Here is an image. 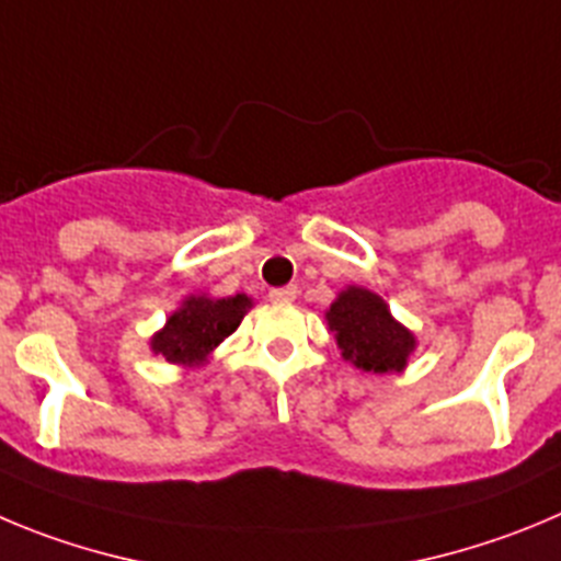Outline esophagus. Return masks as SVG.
Masks as SVG:
<instances>
[{"label": "esophagus", "instance_id": "1", "mask_svg": "<svg viewBox=\"0 0 561 561\" xmlns=\"http://www.w3.org/2000/svg\"><path fill=\"white\" fill-rule=\"evenodd\" d=\"M297 297V286H280V289L270 291V300L275 302H291Z\"/></svg>", "mask_w": 561, "mask_h": 561}]
</instances>
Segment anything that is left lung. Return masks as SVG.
I'll return each mask as SVG.
<instances>
[{"mask_svg": "<svg viewBox=\"0 0 561 561\" xmlns=\"http://www.w3.org/2000/svg\"><path fill=\"white\" fill-rule=\"evenodd\" d=\"M328 325L347 362L367 373H400L414 351V336L392 320L387 302L367 289L351 286L328 311Z\"/></svg>", "mask_w": 561, "mask_h": 561, "instance_id": "obj_1", "label": "left lung"}]
</instances>
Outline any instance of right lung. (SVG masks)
I'll return each instance as SVG.
<instances>
[{
    "label": "right lung",
    "mask_w": 561,
    "mask_h": 561,
    "mask_svg": "<svg viewBox=\"0 0 561 561\" xmlns=\"http://www.w3.org/2000/svg\"><path fill=\"white\" fill-rule=\"evenodd\" d=\"M250 308L244 295L222 297H188L180 311L169 317L167 328L152 336V351L172 364H197L208 356L225 336L239 328L241 317Z\"/></svg>",
    "instance_id": "obj_1"
}]
</instances>
